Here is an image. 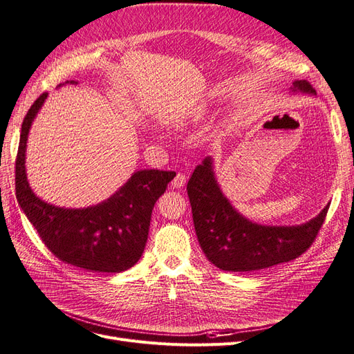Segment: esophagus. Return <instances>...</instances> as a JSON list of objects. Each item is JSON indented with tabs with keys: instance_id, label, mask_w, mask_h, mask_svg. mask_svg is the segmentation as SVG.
<instances>
[{
	"instance_id": "esophagus-1",
	"label": "esophagus",
	"mask_w": 354,
	"mask_h": 354,
	"mask_svg": "<svg viewBox=\"0 0 354 354\" xmlns=\"http://www.w3.org/2000/svg\"><path fill=\"white\" fill-rule=\"evenodd\" d=\"M171 185H173V187H177V189L183 187V186L186 185V176L178 173V174L174 177V180L171 181Z\"/></svg>"
}]
</instances>
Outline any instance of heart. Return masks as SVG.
Here are the masks:
<instances>
[{"label": "heart", "instance_id": "1", "mask_svg": "<svg viewBox=\"0 0 354 354\" xmlns=\"http://www.w3.org/2000/svg\"><path fill=\"white\" fill-rule=\"evenodd\" d=\"M194 115H201V111H196V113H194Z\"/></svg>", "mask_w": 354, "mask_h": 354}]
</instances>
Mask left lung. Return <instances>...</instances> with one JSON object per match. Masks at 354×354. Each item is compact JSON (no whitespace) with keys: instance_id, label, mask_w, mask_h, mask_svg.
Segmentation results:
<instances>
[{"instance_id":"obj_1","label":"left lung","mask_w":354,"mask_h":354,"mask_svg":"<svg viewBox=\"0 0 354 354\" xmlns=\"http://www.w3.org/2000/svg\"><path fill=\"white\" fill-rule=\"evenodd\" d=\"M291 92L316 95L306 80ZM194 231L211 263L223 271L246 272L296 259L313 243L326 216L325 208L300 225H262L243 216L219 187L212 156H206L187 183Z\"/></svg>"}]
</instances>
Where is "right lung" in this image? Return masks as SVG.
Segmentation results:
<instances>
[{"label": "right lung", "mask_w": 354, "mask_h": 354, "mask_svg": "<svg viewBox=\"0 0 354 354\" xmlns=\"http://www.w3.org/2000/svg\"><path fill=\"white\" fill-rule=\"evenodd\" d=\"M46 98L48 93H42L33 102L21 124L16 160L19 205L58 259L91 272H123L140 259L153 205L176 173L139 169L108 199L88 208H61L42 201L29 186L26 146L33 120Z\"/></svg>", "instance_id": "obj_1"}]
</instances>
